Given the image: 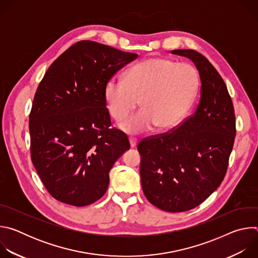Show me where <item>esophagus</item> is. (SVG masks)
<instances>
[{
	"label": "esophagus",
	"instance_id": "34e87169",
	"mask_svg": "<svg viewBox=\"0 0 258 258\" xmlns=\"http://www.w3.org/2000/svg\"><path fill=\"white\" fill-rule=\"evenodd\" d=\"M137 139L136 138H130V144H131V147H132V148H134V147H136L137 146Z\"/></svg>",
	"mask_w": 258,
	"mask_h": 258
}]
</instances>
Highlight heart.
Wrapping results in <instances>:
<instances>
[{"label": "heart", "mask_w": 258, "mask_h": 258, "mask_svg": "<svg viewBox=\"0 0 258 258\" xmlns=\"http://www.w3.org/2000/svg\"><path fill=\"white\" fill-rule=\"evenodd\" d=\"M199 85V73L193 65L152 57L133 66L125 80H109L104 96L115 121L124 119L141 100V111L120 124L125 133L136 135L155 125L159 131L178 125L191 108Z\"/></svg>", "instance_id": "heart-1"}]
</instances>
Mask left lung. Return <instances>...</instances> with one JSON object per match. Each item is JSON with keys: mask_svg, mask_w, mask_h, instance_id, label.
I'll list each match as a JSON object with an SVG mask.
<instances>
[{"mask_svg": "<svg viewBox=\"0 0 258 258\" xmlns=\"http://www.w3.org/2000/svg\"><path fill=\"white\" fill-rule=\"evenodd\" d=\"M196 65L201 97L196 111L175 128L143 139V192L154 206L182 212L206 200L222 183L236 136L234 106L227 86L213 65L194 50H172Z\"/></svg>", "mask_w": 258, "mask_h": 258, "instance_id": "8db88e82", "label": "left lung"}]
</instances>
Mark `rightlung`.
Listing matches in <instances>:
<instances>
[{"instance_id":"add662e5","label":"right lung","mask_w":258,"mask_h":258,"mask_svg":"<svg viewBox=\"0 0 258 258\" xmlns=\"http://www.w3.org/2000/svg\"><path fill=\"white\" fill-rule=\"evenodd\" d=\"M138 58L92 41H81L49 67L29 113L30 156L56 200L87 206L109 185V171L130 149L126 135L111 127L105 86Z\"/></svg>"}]
</instances>
